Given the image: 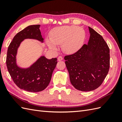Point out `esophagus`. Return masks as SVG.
Listing matches in <instances>:
<instances>
[{
    "label": "esophagus",
    "instance_id": "esophagus-1",
    "mask_svg": "<svg viewBox=\"0 0 122 122\" xmlns=\"http://www.w3.org/2000/svg\"><path fill=\"white\" fill-rule=\"evenodd\" d=\"M57 60L58 61H62V60H63V57H62V56H59L57 58Z\"/></svg>",
    "mask_w": 122,
    "mask_h": 122
}]
</instances>
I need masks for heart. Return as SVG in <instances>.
Returning <instances> with one entry per match:
<instances>
[{"label": "heart", "mask_w": 122, "mask_h": 122, "mask_svg": "<svg viewBox=\"0 0 122 122\" xmlns=\"http://www.w3.org/2000/svg\"><path fill=\"white\" fill-rule=\"evenodd\" d=\"M86 33L80 27L74 25L63 26L55 28L50 35V39H46L49 48L57 49V45H61L64 52L71 54L78 51L83 45Z\"/></svg>", "instance_id": "obj_1"}]
</instances>
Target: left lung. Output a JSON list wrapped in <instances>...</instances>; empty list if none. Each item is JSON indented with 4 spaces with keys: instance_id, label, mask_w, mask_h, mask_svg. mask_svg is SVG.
<instances>
[{
    "instance_id": "1",
    "label": "left lung",
    "mask_w": 122,
    "mask_h": 122,
    "mask_svg": "<svg viewBox=\"0 0 122 122\" xmlns=\"http://www.w3.org/2000/svg\"><path fill=\"white\" fill-rule=\"evenodd\" d=\"M90 38L76 52L66 55L65 64L71 84L77 90L88 92L102 84L109 71V48L102 36L88 27Z\"/></svg>"
}]
</instances>
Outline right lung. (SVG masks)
Masks as SVG:
<instances>
[{
  "instance_id": "1",
  "label": "right lung",
  "mask_w": 122,
  "mask_h": 122,
  "mask_svg": "<svg viewBox=\"0 0 122 122\" xmlns=\"http://www.w3.org/2000/svg\"><path fill=\"white\" fill-rule=\"evenodd\" d=\"M40 25L28 26L14 36L7 51V68L14 83L21 89L30 92L45 90L48 86L52 73L57 63V58L51 60L41 56L30 68L21 69L16 63V55L21 42L25 39L43 41Z\"/></svg>"
}]
</instances>
